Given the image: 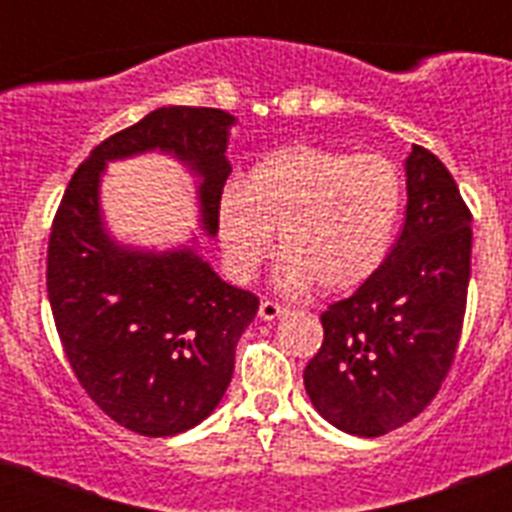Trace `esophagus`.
<instances>
[{"label":"esophagus","instance_id":"1","mask_svg":"<svg viewBox=\"0 0 512 512\" xmlns=\"http://www.w3.org/2000/svg\"><path fill=\"white\" fill-rule=\"evenodd\" d=\"M284 312H287V307H282L279 302L261 300V305H259V318L261 320H277V318H282Z\"/></svg>","mask_w":512,"mask_h":512}]
</instances>
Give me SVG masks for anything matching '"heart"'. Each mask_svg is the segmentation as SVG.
<instances>
[{
  "mask_svg": "<svg viewBox=\"0 0 512 512\" xmlns=\"http://www.w3.org/2000/svg\"><path fill=\"white\" fill-rule=\"evenodd\" d=\"M402 176L379 153L282 146L256 158L241 187L217 200V235L235 279H251L274 251L277 284L323 292L359 287L384 264L402 215Z\"/></svg>",
  "mask_w": 512,
  "mask_h": 512,
  "instance_id": "1",
  "label": "heart"
}]
</instances>
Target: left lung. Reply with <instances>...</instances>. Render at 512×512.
Wrapping results in <instances>:
<instances>
[{"label":"left lung","mask_w":512,"mask_h":512,"mask_svg":"<svg viewBox=\"0 0 512 512\" xmlns=\"http://www.w3.org/2000/svg\"><path fill=\"white\" fill-rule=\"evenodd\" d=\"M405 228L384 264L320 315L305 366L312 408L338 431L374 438L413 420L449 372L472 274V215L425 148L405 158Z\"/></svg>","instance_id":"obj_1"}]
</instances>
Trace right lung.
Wrapping results in <instances>:
<instances>
[{
  "label": "right lung",
  "instance_id": "right-lung-1",
  "mask_svg": "<svg viewBox=\"0 0 512 512\" xmlns=\"http://www.w3.org/2000/svg\"><path fill=\"white\" fill-rule=\"evenodd\" d=\"M235 122L212 107L153 110L89 153L53 220L48 300L66 359L99 408L140 436L184 433L220 405L259 297L217 277L194 233L171 248L115 238L104 171L146 153L174 158L192 176L200 230L215 238Z\"/></svg>",
  "mask_w": 512,
  "mask_h": 512
}]
</instances>
